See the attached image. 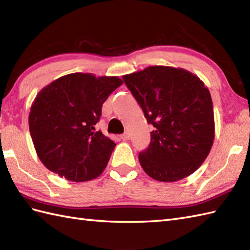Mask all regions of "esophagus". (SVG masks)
I'll return each mask as SVG.
<instances>
[{
	"instance_id": "34e87169",
	"label": "esophagus",
	"mask_w": 250,
	"mask_h": 250,
	"mask_svg": "<svg viewBox=\"0 0 250 250\" xmlns=\"http://www.w3.org/2000/svg\"><path fill=\"white\" fill-rule=\"evenodd\" d=\"M121 139L124 140V141H128V140H130V134L128 133V132H125V133H124V134H121Z\"/></svg>"
}]
</instances>
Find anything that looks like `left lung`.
<instances>
[{
    "label": "left lung",
    "instance_id": "obj_1",
    "mask_svg": "<svg viewBox=\"0 0 250 250\" xmlns=\"http://www.w3.org/2000/svg\"><path fill=\"white\" fill-rule=\"evenodd\" d=\"M122 78L155 128L149 146L139 155L145 173L172 183L195 172L215 139L213 101L204 83L184 68L163 65Z\"/></svg>",
    "mask_w": 250,
    "mask_h": 250
}]
</instances>
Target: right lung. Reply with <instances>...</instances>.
Segmentation results:
<instances>
[{"mask_svg": "<svg viewBox=\"0 0 250 250\" xmlns=\"http://www.w3.org/2000/svg\"><path fill=\"white\" fill-rule=\"evenodd\" d=\"M124 83L117 76L73 73L41 90L29 115L30 134L42 163L71 182L100 176L115 143L94 125L108 95Z\"/></svg>", "mask_w": 250, "mask_h": 250, "instance_id": "1", "label": "right lung"}]
</instances>
